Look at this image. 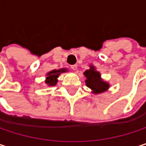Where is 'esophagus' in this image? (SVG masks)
<instances>
[{"label": "esophagus", "instance_id": "34e87169", "mask_svg": "<svg viewBox=\"0 0 146 146\" xmlns=\"http://www.w3.org/2000/svg\"><path fill=\"white\" fill-rule=\"evenodd\" d=\"M71 68H72V70H73V71H76V70L78 69V65H77V64L72 65V66H71Z\"/></svg>", "mask_w": 146, "mask_h": 146}]
</instances>
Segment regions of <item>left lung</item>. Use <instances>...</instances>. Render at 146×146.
I'll list each match as a JSON object with an SVG mask.
<instances>
[{
  "label": "left lung",
  "mask_w": 146,
  "mask_h": 146,
  "mask_svg": "<svg viewBox=\"0 0 146 146\" xmlns=\"http://www.w3.org/2000/svg\"><path fill=\"white\" fill-rule=\"evenodd\" d=\"M84 75L85 76V84L87 87H88L92 93L94 94H102L104 92H106L110 88V84L106 81H104L101 78V74L99 71L96 70V68L90 64L89 69L86 70Z\"/></svg>",
  "instance_id": "obj_1"
}]
</instances>
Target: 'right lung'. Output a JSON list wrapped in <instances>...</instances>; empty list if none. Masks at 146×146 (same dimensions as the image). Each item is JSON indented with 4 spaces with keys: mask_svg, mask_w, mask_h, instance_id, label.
I'll return each mask as SVG.
<instances>
[{
    "mask_svg": "<svg viewBox=\"0 0 146 146\" xmlns=\"http://www.w3.org/2000/svg\"><path fill=\"white\" fill-rule=\"evenodd\" d=\"M68 71L67 68H60V69H53L46 74L45 83L47 86H55L58 83V78L61 73H66Z\"/></svg>",
    "mask_w": 146,
    "mask_h": 146,
    "instance_id": "right-lung-1",
    "label": "right lung"
}]
</instances>
